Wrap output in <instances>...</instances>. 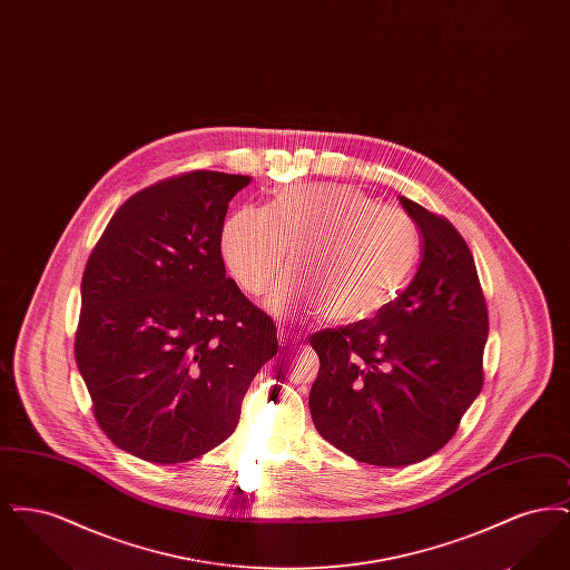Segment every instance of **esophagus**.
<instances>
[{"mask_svg": "<svg viewBox=\"0 0 570 570\" xmlns=\"http://www.w3.org/2000/svg\"><path fill=\"white\" fill-rule=\"evenodd\" d=\"M277 340H279V344H282V346H291V344H297L298 337H295L288 328L279 326V328H277Z\"/></svg>", "mask_w": 570, "mask_h": 570, "instance_id": "obj_1", "label": "esophagus"}]
</instances>
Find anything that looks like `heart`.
Segmentation results:
<instances>
[{"mask_svg": "<svg viewBox=\"0 0 570 570\" xmlns=\"http://www.w3.org/2000/svg\"><path fill=\"white\" fill-rule=\"evenodd\" d=\"M222 258L249 295L275 293L277 309H323L331 323L374 318L397 297L421 256L414 219L354 186L303 184L275 191L267 209L242 207L224 222Z\"/></svg>", "mask_w": 570, "mask_h": 570, "instance_id": "obj_1", "label": "heart"}]
</instances>
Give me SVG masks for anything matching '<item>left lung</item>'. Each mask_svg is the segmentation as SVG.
<instances>
[{
	"label": "left lung",
	"mask_w": 570,
	"mask_h": 570,
	"mask_svg": "<svg viewBox=\"0 0 570 570\" xmlns=\"http://www.w3.org/2000/svg\"><path fill=\"white\" fill-rule=\"evenodd\" d=\"M421 265L372 321L316 331L318 434L353 460L400 468L438 453L483 389L488 303L458 228L406 196Z\"/></svg>",
	"instance_id": "8db88e82"
}]
</instances>
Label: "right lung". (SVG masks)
<instances>
[{
    "instance_id": "right-lung-1",
    "label": "right lung",
    "mask_w": 570,
    "mask_h": 570,
    "mask_svg": "<svg viewBox=\"0 0 570 570\" xmlns=\"http://www.w3.org/2000/svg\"><path fill=\"white\" fill-rule=\"evenodd\" d=\"M247 184L190 170L136 191L85 265L77 365L100 430L140 460L181 463L224 442L277 354L272 316L226 277L219 247Z\"/></svg>"
}]
</instances>
